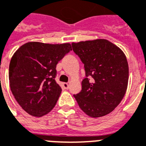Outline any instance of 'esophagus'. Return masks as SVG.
<instances>
[{"label": "esophagus", "mask_w": 146, "mask_h": 146, "mask_svg": "<svg viewBox=\"0 0 146 146\" xmlns=\"http://www.w3.org/2000/svg\"><path fill=\"white\" fill-rule=\"evenodd\" d=\"M62 86H63L64 88L66 90L68 88V83H63V84H62Z\"/></svg>", "instance_id": "esophagus-1"}]
</instances>
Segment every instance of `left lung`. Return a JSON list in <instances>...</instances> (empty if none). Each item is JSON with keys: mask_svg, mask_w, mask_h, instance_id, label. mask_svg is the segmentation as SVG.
Masks as SVG:
<instances>
[{"mask_svg": "<svg viewBox=\"0 0 146 146\" xmlns=\"http://www.w3.org/2000/svg\"><path fill=\"white\" fill-rule=\"evenodd\" d=\"M72 49L84 65L82 89L74 95L80 109L92 117L111 112L127 88L129 68L119 47L105 39L72 43Z\"/></svg>", "mask_w": 146, "mask_h": 146, "instance_id": "8db88e82", "label": "left lung"}]
</instances>
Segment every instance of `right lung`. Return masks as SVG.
<instances>
[{"label": "right lung", "instance_id": "obj_1", "mask_svg": "<svg viewBox=\"0 0 146 146\" xmlns=\"http://www.w3.org/2000/svg\"><path fill=\"white\" fill-rule=\"evenodd\" d=\"M72 50L70 44L29 42L16 51L10 60V90L28 114L41 117L56 104L62 92L55 80L56 65Z\"/></svg>", "mask_w": 146, "mask_h": 146}]
</instances>
